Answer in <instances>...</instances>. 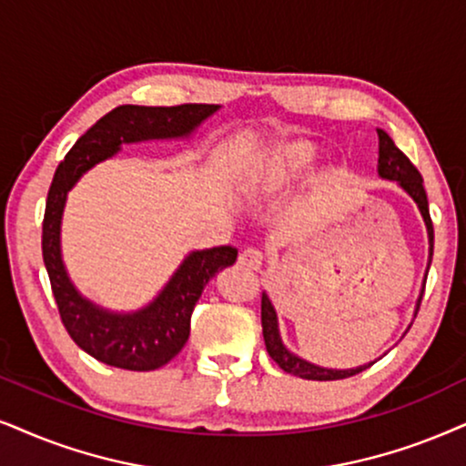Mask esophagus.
I'll list each match as a JSON object with an SVG mask.
<instances>
[{
    "label": "esophagus",
    "instance_id": "34e87169",
    "mask_svg": "<svg viewBox=\"0 0 466 466\" xmlns=\"http://www.w3.org/2000/svg\"><path fill=\"white\" fill-rule=\"evenodd\" d=\"M262 262H264V253L260 249H256V247H247V249L240 251V256H238L240 267H245L249 270H258L262 267Z\"/></svg>",
    "mask_w": 466,
    "mask_h": 466
}]
</instances>
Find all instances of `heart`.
<instances>
[{"mask_svg":"<svg viewBox=\"0 0 466 466\" xmlns=\"http://www.w3.org/2000/svg\"><path fill=\"white\" fill-rule=\"evenodd\" d=\"M318 158V148L309 141H290V144L281 146L275 152L267 165V180L268 187H286L308 172Z\"/></svg>","mask_w":466,"mask_h":466,"instance_id":"b5f03b06","label":"heart"}]
</instances>
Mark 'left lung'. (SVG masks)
Returning <instances> with one entry per match:
<instances>
[{"label":"left lung","instance_id":"left-lung-1","mask_svg":"<svg viewBox=\"0 0 466 466\" xmlns=\"http://www.w3.org/2000/svg\"><path fill=\"white\" fill-rule=\"evenodd\" d=\"M379 133V176L387 180H396L402 189L413 198V202L420 208V213L423 217V223H426L428 229V243H430V256H428V268L430 262H432V251H434V228H432V219H430V208H428V196L426 189H423V178L421 174L417 172V167L409 161V157L404 155L402 150L393 144V139L387 135L382 128H376ZM428 277V273H426ZM426 277H423V288H426ZM423 288L420 299H417L415 305V316L420 311L421 305V297H423ZM262 335H264V344H267V350L273 361L279 365L281 370L288 374L299 376V379H308V380H339V379H349V376H355L363 370H368L370 365H359V368H350V370H331V368H320V365L305 361V359L292 355L290 350L286 349V344L281 341L279 335V325H277V311L270 303L268 294L262 292Z\"/></svg>","mask_w":466,"mask_h":466}]
</instances>
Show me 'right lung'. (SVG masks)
Instances as JSON below:
<instances>
[{
    "instance_id": "right-lung-1",
    "label": "right lung",
    "mask_w": 466,
    "mask_h": 466,
    "mask_svg": "<svg viewBox=\"0 0 466 466\" xmlns=\"http://www.w3.org/2000/svg\"><path fill=\"white\" fill-rule=\"evenodd\" d=\"M217 109L219 105L198 103L176 107L120 105L87 128L57 165L46 196L43 260L64 327L75 344L98 361L133 372H150L172 361L189 339L193 308L206 284L219 270L232 267L238 251L229 245L191 251L146 308L131 314L103 309L81 297L64 267L60 232L68 191L87 169L114 157L122 144L189 137Z\"/></svg>"
}]
</instances>
